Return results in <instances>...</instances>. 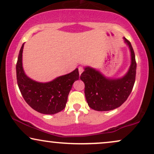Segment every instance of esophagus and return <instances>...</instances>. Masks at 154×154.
Returning a JSON list of instances; mask_svg holds the SVG:
<instances>
[{
  "mask_svg": "<svg viewBox=\"0 0 154 154\" xmlns=\"http://www.w3.org/2000/svg\"><path fill=\"white\" fill-rule=\"evenodd\" d=\"M78 69H79V75H81V74L84 72V70H85V68H84L82 66H79V67H78Z\"/></svg>",
  "mask_w": 154,
  "mask_h": 154,
  "instance_id": "34e87169",
  "label": "esophagus"
}]
</instances>
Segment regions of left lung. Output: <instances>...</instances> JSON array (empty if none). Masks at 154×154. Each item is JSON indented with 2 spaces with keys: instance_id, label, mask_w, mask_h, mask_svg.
Wrapping results in <instances>:
<instances>
[{
  "instance_id": "obj_1",
  "label": "left lung",
  "mask_w": 154,
  "mask_h": 154,
  "mask_svg": "<svg viewBox=\"0 0 154 154\" xmlns=\"http://www.w3.org/2000/svg\"><path fill=\"white\" fill-rule=\"evenodd\" d=\"M129 46L131 64L124 77L106 79L100 72L86 67L80 79L85 83V94L89 106L96 111H110L119 107L127 100L133 89L137 72V62L131 42L124 38Z\"/></svg>"
}]
</instances>
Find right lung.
Masks as SVG:
<instances>
[{
	"mask_svg": "<svg viewBox=\"0 0 154 154\" xmlns=\"http://www.w3.org/2000/svg\"><path fill=\"white\" fill-rule=\"evenodd\" d=\"M23 45L16 64L17 82L25 102L34 110L45 114H54L65 109L68 94L75 81L79 79L78 69L53 81L40 83L25 75L22 66Z\"/></svg>",
	"mask_w": 154,
	"mask_h": 154,
	"instance_id": "1",
	"label": "right lung"
}]
</instances>
